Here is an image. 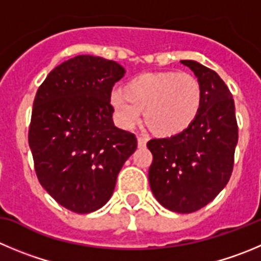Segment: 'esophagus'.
Masks as SVG:
<instances>
[{"mask_svg": "<svg viewBox=\"0 0 261 261\" xmlns=\"http://www.w3.org/2000/svg\"><path fill=\"white\" fill-rule=\"evenodd\" d=\"M137 141H138V147H145L146 143H147V137H145V136H138Z\"/></svg>", "mask_w": 261, "mask_h": 261, "instance_id": "34e87169", "label": "esophagus"}]
</instances>
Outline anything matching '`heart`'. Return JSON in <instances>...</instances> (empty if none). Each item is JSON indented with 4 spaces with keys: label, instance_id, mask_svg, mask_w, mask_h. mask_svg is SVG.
Wrapping results in <instances>:
<instances>
[{
    "label": "heart",
    "instance_id": "heart-1",
    "mask_svg": "<svg viewBox=\"0 0 261 261\" xmlns=\"http://www.w3.org/2000/svg\"><path fill=\"white\" fill-rule=\"evenodd\" d=\"M202 92L195 76L177 71L143 73L110 96L116 120L124 128L146 121L153 132L174 136L183 132L200 113Z\"/></svg>",
    "mask_w": 261,
    "mask_h": 261
}]
</instances>
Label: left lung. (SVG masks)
I'll list each match as a JSON object with an SVG mask.
<instances>
[{
    "label": "left lung",
    "instance_id": "obj_1",
    "mask_svg": "<svg viewBox=\"0 0 261 261\" xmlns=\"http://www.w3.org/2000/svg\"><path fill=\"white\" fill-rule=\"evenodd\" d=\"M180 63L197 76L202 92L200 113L183 132L148 141L153 156L148 180L165 209L190 214L214 200L229 180L238 126L234 101L223 79L196 61Z\"/></svg>",
    "mask_w": 261,
    "mask_h": 261
}]
</instances>
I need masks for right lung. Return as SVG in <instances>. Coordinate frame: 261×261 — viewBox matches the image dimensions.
Here are the masks:
<instances>
[{"label":"right lung","mask_w":261,"mask_h":261,"mask_svg":"<svg viewBox=\"0 0 261 261\" xmlns=\"http://www.w3.org/2000/svg\"><path fill=\"white\" fill-rule=\"evenodd\" d=\"M113 60L79 55L49 71L33 102L29 147L42 187L78 214L102 207L137 138L114 125L111 89L124 76Z\"/></svg>","instance_id":"right-lung-1"}]
</instances>
